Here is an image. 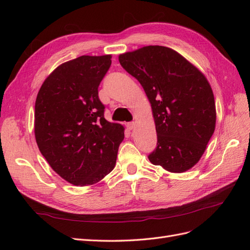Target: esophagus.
<instances>
[{"label":"esophagus","mask_w":250,"mask_h":250,"mask_svg":"<svg viewBox=\"0 0 250 250\" xmlns=\"http://www.w3.org/2000/svg\"><path fill=\"white\" fill-rule=\"evenodd\" d=\"M134 126H135L134 122H130V123H127V125H126V127H127V129H128V130H132V129H133V128H134Z\"/></svg>","instance_id":"1"}]
</instances>
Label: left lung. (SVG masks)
Listing matches in <instances>:
<instances>
[{
  "mask_svg": "<svg viewBox=\"0 0 250 250\" xmlns=\"http://www.w3.org/2000/svg\"><path fill=\"white\" fill-rule=\"evenodd\" d=\"M141 83L152 108L157 147L148 158L171 173L199 162L216 127L213 90L204 74L183 55L163 46H147L119 55Z\"/></svg>",
  "mask_w": 250,
  "mask_h": 250,
  "instance_id": "8db88e82",
  "label": "left lung"
}]
</instances>
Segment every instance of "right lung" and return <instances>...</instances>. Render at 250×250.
I'll return each instance as SVG.
<instances>
[{
  "label": "right lung",
  "instance_id": "add662e5",
  "mask_svg": "<svg viewBox=\"0 0 250 250\" xmlns=\"http://www.w3.org/2000/svg\"><path fill=\"white\" fill-rule=\"evenodd\" d=\"M111 55H83L58 65L35 101L34 134L41 153L74 186L99 183L116 166L124 126L104 118L98 87Z\"/></svg>",
  "mask_w": 250,
  "mask_h": 250
}]
</instances>
